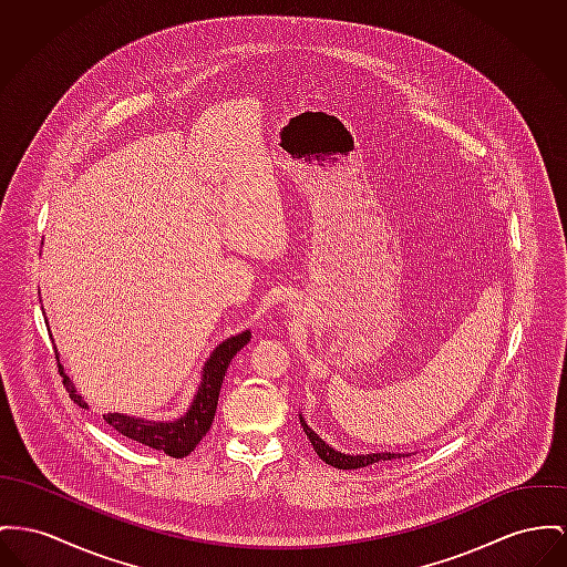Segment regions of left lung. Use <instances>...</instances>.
<instances>
[{
  "instance_id": "8db88e82",
  "label": "left lung",
  "mask_w": 567,
  "mask_h": 567,
  "mask_svg": "<svg viewBox=\"0 0 567 567\" xmlns=\"http://www.w3.org/2000/svg\"><path fill=\"white\" fill-rule=\"evenodd\" d=\"M301 419L302 432L307 434V439L311 441V445H313V450L316 453L320 455V460H324L327 464H331V466H336V468H363V466H370V464H377V462H382V460H393V457H406V455H411V453H400V452H378V453H346L338 452L336 447H331L324 439H320L309 425H307V421H305V416L299 415Z\"/></svg>"
}]
</instances>
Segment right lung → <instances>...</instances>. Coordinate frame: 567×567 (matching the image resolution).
<instances>
[{
  "instance_id": "obj_1",
  "label": "right lung",
  "mask_w": 567,
  "mask_h": 567,
  "mask_svg": "<svg viewBox=\"0 0 567 567\" xmlns=\"http://www.w3.org/2000/svg\"><path fill=\"white\" fill-rule=\"evenodd\" d=\"M249 340H251V331L245 329V331L227 338L226 341L217 343V348L210 352V357L206 359V363L202 368L199 384L195 389V395H193L185 415H181L174 421H156V419H146V416L107 413V415H103L105 421L120 434H124L126 439L148 445L156 452L167 453L172 457L189 455L213 425V419L217 413V402H219V391H221L229 361L243 346L249 343ZM55 357H58L60 374L64 378V386H66L71 400L81 409H87V402L76 391L75 382L71 380V377H66L64 365L60 363L58 348H55Z\"/></svg>"
}]
</instances>
